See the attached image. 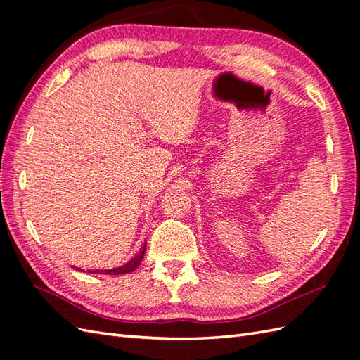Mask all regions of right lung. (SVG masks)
Returning <instances> with one entry per match:
<instances>
[{"mask_svg":"<svg viewBox=\"0 0 360 360\" xmlns=\"http://www.w3.org/2000/svg\"><path fill=\"white\" fill-rule=\"evenodd\" d=\"M146 243L147 242H144V245H143V248H141V251L138 252L132 260H129L127 263H124L123 266H118V268H115V269H105V271H89L91 274H110V275H122V274H129V272H134L138 266H140V263H141V260H143V257H144V252H146ZM80 271V269H79Z\"/></svg>","mask_w":360,"mask_h":360,"instance_id":"obj_1","label":"right lung"}]
</instances>
